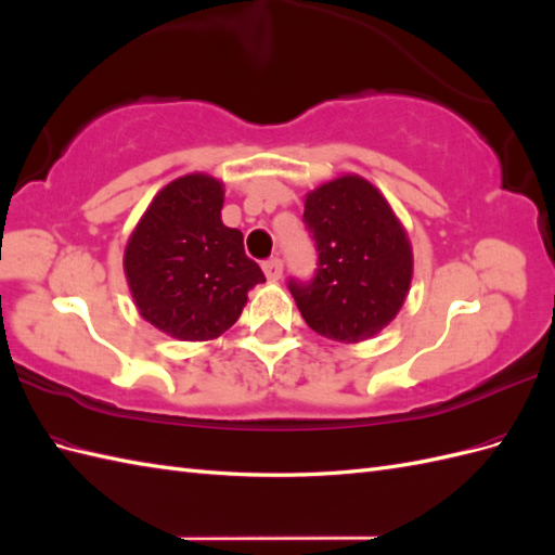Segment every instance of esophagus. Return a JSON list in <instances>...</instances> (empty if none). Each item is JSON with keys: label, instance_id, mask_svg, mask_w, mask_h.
<instances>
[{"label": "esophagus", "instance_id": "obj_1", "mask_svg": "<svg viewBox=\"0 0 555 555\" xmlns=\"http://www.w3.org/2000/svg\"><path fill=\"white\" fill-rule=\"evenodd\" d=\"M263 273H266V278L271 280V282H278L282 278V259L273 257V259L263 261Z\"/></svg>", "mask_w": 555, "mask_h": 555}]
</instances>
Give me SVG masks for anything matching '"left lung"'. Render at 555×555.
Here are the masks:
<instances>
[{
	"mask_svg": "<svg viewBox=\"0 0 555 555\" xmlns=\"http://www.w3.org/2000/svg\"><path fill=\"white\" fill-rule=\"evenodd\" d=\"M304 222L317 271L289 280L306 324L338 343L373 338L405 304L412 245L386 198L361 176L335 178L306 196Z\"/></svg>",
	"mask_w": 555,
	"mask_h": 555,
	"instance_id": "1",
	"label": "left lung"
}]
</instances>
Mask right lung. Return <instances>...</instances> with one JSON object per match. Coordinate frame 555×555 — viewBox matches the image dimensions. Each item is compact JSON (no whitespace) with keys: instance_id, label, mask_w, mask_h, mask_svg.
Masks as SVG:
<instances>
[{"instance_id":"right-lung-1","label":"right lung","mask_w":555,"mask_h":555,"mask_svg":"<svg viewBox=\"0 0 555 555\" xmlns=\"http://www.w3.org/2000/svg\"><path fill=\"white\" fill-rule=\"evenodd\" d=\"M222 182L182 176L153 198L125 249L143 319L178 340H212L236 324L247 292L266 282L243 233L222 224Z\"/></svg>"}]
</instances>
